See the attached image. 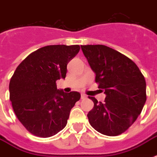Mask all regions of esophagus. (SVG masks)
<instances>
[{"label":"esophagus","instance_id":"34e87169","mask_svg":"<svg viewBox=\"0 0 157 157\" xmlns=\"http://www.w3.org/2000/svg\"><path fill=\"white\" fill-rule=\"evenodd\" d=\"M87 98V95L84 94H81V99H84V98Z\"/></svg>","mask_w":157,"mask_h":157}]
</instances>
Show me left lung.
I'll return each instance as SVG.
<instances>
[{"mask_svg": "<svg viewBox=\"0 0 157 157\" xmlns=\"http://www.w3.org/2000/svg\"><path fill=\"white\" fill-rule=\"evenodd\" d=\"M84 55L96 74L95 82L106 98L87 115L94 129L107 136L126 131L141 113L147 99L146 81L130 59L103 45H81Z\"/></svg>", "mask_w": 157, "mask_h": 157, "instance_id": "obj_1", "label": "left lung"}]
</instances>
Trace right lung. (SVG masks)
<instances>
[{
  "label": "right lung",
  "instance_id": "obj_1",
  "mask_svg": "<svg viewBox=\"0 0 157 157\" xmlns=\"http://www.w3.org/2000/svg\"><path fill=\"white\" fill-rule=\"evenodd\" d=\"M80 49L78 45L40 48L13 72L9 86L10 99L18 121L33 135L49 138L66 126L81 94L59 90L56 81L65 79L67 65Z\"/></svg>",
  "mask_w": 157,
  "mask_h": 157
}]
</instances>
